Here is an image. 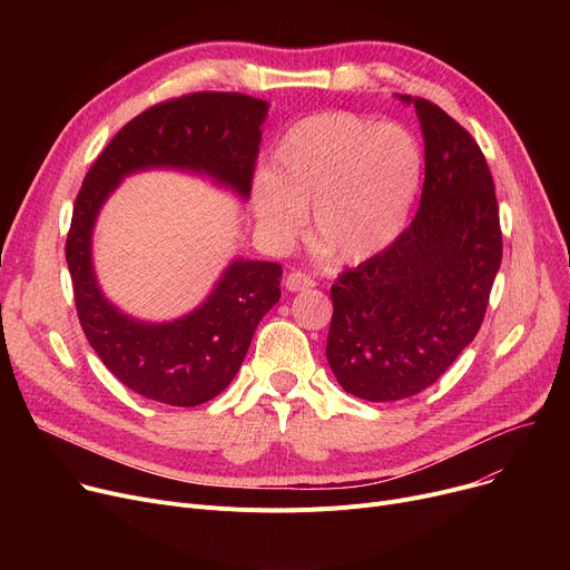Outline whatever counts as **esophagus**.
<instances>
[{
	"mask_svg": "<svg viewBox=\"0 0 570 570\" xmlns=\"http://www.w3.org/2000/svg\"><path fill=\"white\" fill-rule=\"evenodd\" d=\"M284 286L291 291V293H297V291H307V288H314V279L305 273H288L286 279H284Z\"/></svg>",
	"mask_w": 570,
	"mask_h": 570,
	"instance_id": "obj_1",
	"label": "esophagus"
}]
</instances>
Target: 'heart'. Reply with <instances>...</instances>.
Masks as SVG:
<instances>
[{"label": "heart", "instance_id": "obj_1", "mask_svg": "<svg viewBox=\"0 0 570 570\" xmlns=\"http://www.w3.org/2000/svg\"><path fill=\"white\" fill-rule=\"evenodd\" d=\"M421 175V147L400 125L318 112L279 138L269 170L252 179V207L269 245H288L309 207L321 249L342 263H365L404 230Z\"/></svg>", "mask_w": 570, "mask_h": 570}]
</instances>
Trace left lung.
Masks as SVG:
<instances>
[{"label": "left lung", "mask_w": 570, "mask_h": 570, "mask_svg": "<svg viewBox=\"0 0 570 570\" xmlns=\"http://www.w3.org/2000/svg\"><path fill=\"white\" fill-rule=\"evenodd\" d=\"M415 108L425 140L417 215L379 256L333 284L327 365L346 393L397 402L423 393L473 342L501 265L499 205L481 147L439 106Z\"/></svg>", "instance_id": "obj_1"}]
</instances>
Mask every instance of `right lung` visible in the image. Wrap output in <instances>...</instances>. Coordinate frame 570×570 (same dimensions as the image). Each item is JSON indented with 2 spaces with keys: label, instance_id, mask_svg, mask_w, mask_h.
<instances>
[{
  "label": "right lung",
  "instance_id": "right-lung-1",
  "mask_svg": "<svg viewBox=\"0 0 570 570\" xmlns=\"http://www.w3.org/2000/svg\"><path fill=\"white\" fill-rule=\"evenodd\" d=\"M269 104L235 92H198L147 108L117 131L82 179L67 237L82 333L101 363L134 393L170 406H198L233 381L261 318L279 303L282 267L233 258L189 314L142 321L99 286L92 237L101 207L125 177L179 170L249 200Z\"/></svg>",
  "mask_w": 570,
  "mask_h": 570
}]
</instances>
